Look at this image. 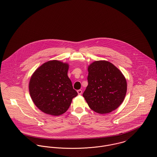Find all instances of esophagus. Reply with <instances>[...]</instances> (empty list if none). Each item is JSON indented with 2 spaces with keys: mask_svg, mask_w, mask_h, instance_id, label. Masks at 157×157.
Masks as SVG:
<instances>
[{
  "mask_svg": "<svg viewBox=\"0 0 157 157\" xmlns=\"http://www.w3.org/2000/svg\"><path fill=\"white\" fill-rule=\"evenodd\" d=\"M77 92H78V93L79 95H81V94L82 93V91L81 90H78L77 91Z\"/></svg>",
  "mask_w": 157,
  "mask_h": 157,
  "instance_id": "esophagus-1",
  "label": "esophagus"
}]
</instances>
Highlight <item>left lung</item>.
<instances>
[{
    "label": "left lung",
    "instance_id": "left-lung-1",
    "mask_svg": "<svg viewBox=\"0 0 157 157\" xmlns=\"http://www.w3.org/2000/svg\"><path fill=\"white\" fill-rule=\"evenodd\" d=\"M88 84L83 96L89 107L99 114L109 113L122 104L127 82L122 72L109 61H96L88 67Z\"/></svg>",
    "mask_w": 157,
    "mask_h": 157
}]
</instances>
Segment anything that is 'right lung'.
Wrapping results in <instances>:
<instances>
[{"mask_svg":"<svg viewBox=\"0 0 157 157\" xmlns=\"http://www.w3.org/2000/svg\"><path fill=\"white\" fill-rule=\"evenodd\" d=\"M66 63L52 60L37 68L31 77L29 91L35 106L42 112L57 116L66 113L78 93L67 76Z\"/></svg>","mask_w":157,"mask_h":157,"instance_id":"add662e5","label":"right lung"}]
</instances>
